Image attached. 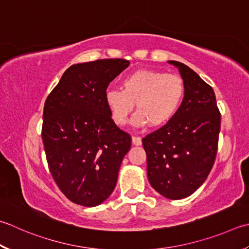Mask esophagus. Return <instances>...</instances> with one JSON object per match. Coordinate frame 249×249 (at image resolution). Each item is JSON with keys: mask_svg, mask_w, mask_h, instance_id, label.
I'll use <instances>...</instances> for the list:
<instances>
[{"mask_svg": "<svg viewBox=\"0 0 249 249\" xmlns=\"http://www.w3.org/2000/svg\"><path fill=\"white\" fill-rule=\"evenodd\" d=\"M131 140H133V143L135 145H140L141 143H142V140H141V138L138 137V136H133V138H131Z\"/></svg>", "mask_w": 249, "mask_h": 249, "instance_id": "1", "label": "esophagus"}]
</instances>
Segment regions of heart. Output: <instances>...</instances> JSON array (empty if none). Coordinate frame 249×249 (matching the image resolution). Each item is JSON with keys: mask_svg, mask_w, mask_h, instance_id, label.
I'll list each match as a JSON object with an SVG mask.
<instances>
[{"mask_svg": "<svg viewBox=\"0 0 249 249\" xmlns=\"http://www.w3.org/2000/svg\"><path fill=\"white\" fill-rule=\"evenodd\" d=\"M184 94L186 85L179 75L157 70H140L122 81V90H107L105 101L112 120L119 126L128 123L136 104L138 112L134 124L142 127L150 123L158 127L173 118Z\"/></svg>", "mask_w": 249, "mask_h": 249, "instance_id": "1", "label": "heart"}]
</instances>
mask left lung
Here are the masks:
<instances>
[{
  "mask_svg": "<svg viewBox=\"0 0 249 249\" xmlns=\"http://www.w3.org/2000/svg\"><path fill=\"white\" fill-rule=\"evenodd\" d=\"M186 94L176 113L166 124L145 136L148 179L160 196L181 199L205 181L215 163L221 114L212 86L196 72L179 61Z\"/></svg>",
  "mask_w": 249,
  "mask_h": 249,
  "instance_id": "left-lung-1",
  "label": "left lung"
}]
</instances>
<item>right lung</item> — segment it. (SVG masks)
Returning a JSON list of instances; mask_svg holds the SVG:
<instances>
[{"instance_id": "add662e5", "label": "right lung", "mask_w": 249, "mask_h": 249, "mask_svg": "<svg viewBox=\"0 0 249 249\" xmlns=\"http://www.w3.org/2000/svg\"><path fill=\"white\" fill-rule=\"evenodd\" d=\"M99 59L68 68L46 98L42 139L51 174L71 202L94 207L113 192L130 136L111 118L105 94L128 67Z\"/></svg>"}]
</instances>
